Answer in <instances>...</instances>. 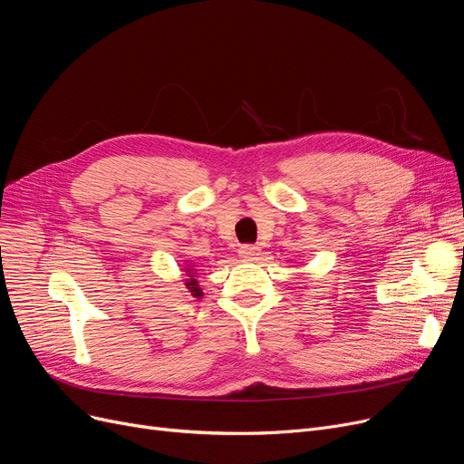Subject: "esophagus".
I'll return each instance as SVG.
<instances>
[{"instance_id":"obj_1","label":"esophagus","mask_w":464,"mask_h":464,"mask_svg":"<svg viewBox=\"0 0 464 464\" xmlns=\"http://www.w3.org/2000/svg\"><path fill=\"white\" fill-rule=\"evenodd\" d=\"M238 256L245 259H254L256 256H259V248L256 245H243L238 248Z\"/></svg>"}]
</instances>
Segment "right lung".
Wrapping results in <instances>:
<instances>
[{
    "mask_svg": "<svg viewBox=\"0 0 464 464\" xmlns=\"http://www.w3.org/2000/svg\"><path fill=\"white\" fill-rule=\"evenodd\" d=\"M189 276H191V278L186 282L188 290L191 292V295H193V297H200V295H203V290L198 288V282H197V278H193V275H189Z\"/></svg>",
    "mask_w": 464,
    "mask_h": 464,
    "instance_id": "obj_1",
    "label": "right lung"
}]
</instances>
